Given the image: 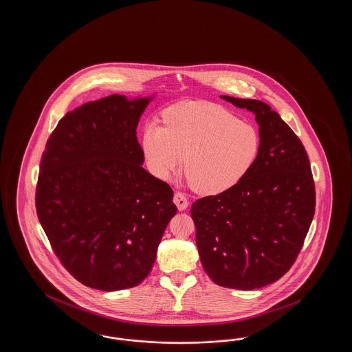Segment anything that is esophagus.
<instances>
[{
  "mask_svg": "<svg viewBox=\"0 0 352 352\" xmlns=\"http://www.w3.org/2000/svg\"><path fill=\"white\" fill-rule=\"evenodd\" d=\"M173 201L175 203V206L178 207L179 211H184V210L187 208V206H188V201L186 199V197H184V194H181V192H177V194L174 195Z\"/></svg>",
  "mask_w": 352,
  "mask_h": 352,
  "instance_id": "1",
  "label": "esophagus"
}]
</instances>
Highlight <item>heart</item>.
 I'll list each match as a JSON object with an SVG mask.
<instances>
[{"label":"heart","mask_w":352,"mask_h":352,"mask_svg":"<svg viewBox=\"0 0 352 352\" xmlns=\"http://www.w3.org/2000/svg\"><path fill=\"white\" fill-rule=\"evenodd\" d=\"M164 122H149L142 129L146 166L155 178L168 181L184 164L192 187L203 195L239 184L260 151L256 128L215 102H178L165 111Z\"/></svg>","instance_id":"obj_1"}]
</instances>
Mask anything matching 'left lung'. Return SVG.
Returning a JSON list of instances; mask_svg holds the SVG:
<instances>
[{"label":"left lung","mask_w":352,"mask_h":352,"mask_svg":"<svg viewBox=\"0 0 352 352\" xmlns=\"http://www.w3.org/2000/svg\"><path fill=\"white\" fill-rule=\"evenodd\" d=\"M258 124L260 151L230 190L194 201L201 265L215 284L252 290L280 280L301 251L316 211V187L300 138L268 104L220 96Z\"/></svg>","instance_id":"left-lung-1"}]
</instances>
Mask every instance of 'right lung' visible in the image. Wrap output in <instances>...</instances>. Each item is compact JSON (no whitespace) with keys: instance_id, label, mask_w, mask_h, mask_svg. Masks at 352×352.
I'll list each match as a JSON object with an SVG mask.
<instances>
[{"instance_id":"1","label":"right lung","mask_w":352,"mask_h":352,"mask_svg":"<svg viewBox=\"0 0 352 352\" xmlns=\"http://www.w3.org/2000/svg\"><path fill=\"white\" fill-rule=\"evenodd\" d=\"M155 95H111L68 112L42 154L36 214L63 267L104 292L151 273L168 221L170 186L149 174L137 125Z\"/></svg>"}]
</instances>
